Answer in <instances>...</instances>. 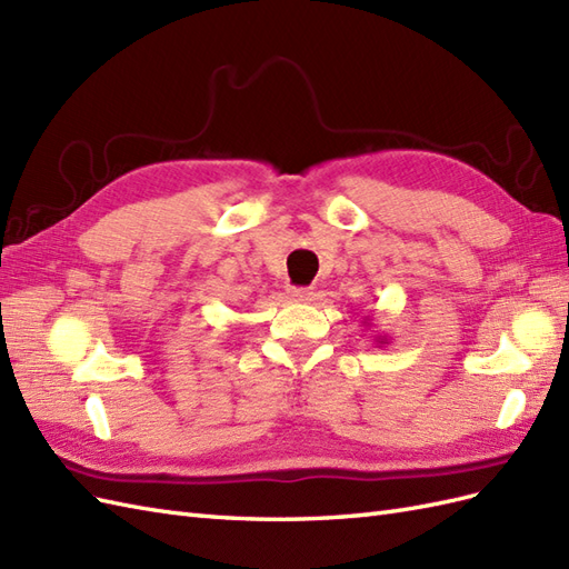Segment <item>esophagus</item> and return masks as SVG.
I'll list each match as a JSON object with an SVG mask.
<instances>
[{"label":"esophagus","mask_w":569,"mask_h":569,"mask_svg":"<svg viewBox=\"0 0 569 569\" xmlns=\"http://www.w3.org/2000/svg\"><path fill=\"white\" fill-rule=\"evenodd\" d=\"M288 296L293 298V300H310L312 290L310 288H302V286H290L288 288Z\"/></svg>","instance_id":"1"}]
</instances>
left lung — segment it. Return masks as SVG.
<instances>
[{"mask_svg":"<svg viewBox=\"0 0 569 569\" xmlns=\"http://www.w3.org/2000/svg\"><path fill=\"white\" fill-rule=\"evenodd\" d=\"M368 322H370V317H366V325H368ZM375 339H377V343H380V346H385V343L389 341L387 337H375Z\"/></svg>","mask_w":569,"mask_h":569,"instance_id":"8db88e82","label":"left lung"}]
</instances>
